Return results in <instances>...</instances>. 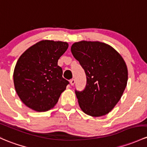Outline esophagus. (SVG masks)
<instances>
[{
  "label": "esophagus",
  "instance_id": "1",
  "mask_svg": "<svg viewBox=\"0 0 147 147\" xmlns=\"http://www.w3.org/2000/svg\"><path fill=\"white\" fill-rule=\"evenodd\" d=\"M70 82V84L72 86H73L74 84H75V80H74V79H72V80H70V82Z\"/></svg>",
  "mask_w": 147,
  "mask_h": 147
}]
</instances>
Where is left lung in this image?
Returning a JSON list of instances; mask_svg holds the SVG:
<instances>
[{"mask_svg": "<svg viewBox=\"0 0 147 147\" xmlns=\"http://www.w3.org/2000/svg\"><path fill=\"white\" fill-rule=\"evenodd\" d=\"M71 52L86 76L85 89L75 91L80 109L92 117L106 115L120 101L127 86L124 59L112 46L100 41L75 42Z\"/></svg>", "mask_w": 147, "mask_h": 147, "instance_id": "obj_1", "label": "left lung"}]
</instances>
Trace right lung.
<instances>
[{
	"label": "right lung",
	"mask_w": 147,
	"mask_h": 147,
	"mask_svg": "<svg viewBox=\"0 0 147 147\" xmlns=\"http://www.w3.org/2000/svg\"><path fill=\"white\" fill-rule=\"evenodd\" d=\"M68 48L63 41L43 40L20 57L13 72L18 96L29 109L44 112L53 109L69 84L63 78L58 59Z\"/></svg>",
	"instance_id": "obj_1"
}]
</instances>
